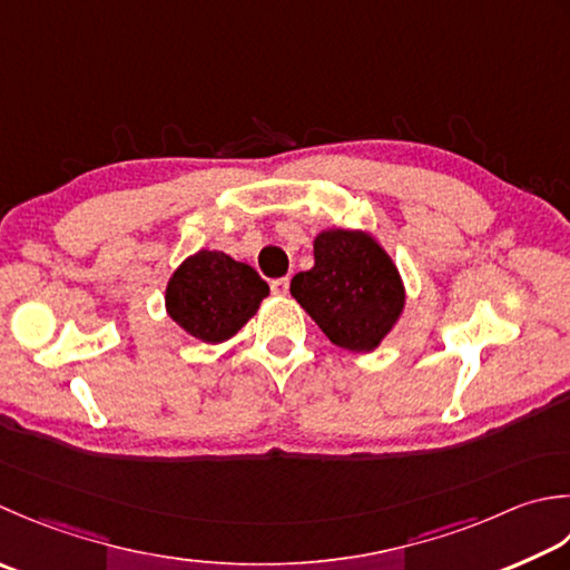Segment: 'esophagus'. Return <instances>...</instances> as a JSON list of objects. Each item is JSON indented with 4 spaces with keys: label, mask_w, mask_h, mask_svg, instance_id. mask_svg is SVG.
<instances>
[{
    "label": "esophagus",
    "mask_w": 570,
    "mask_h": 570,
    "mask_svg": "<svg viewBox=\"0 0 570 570\" xmlns=\"http://www.w3.org/2000/svg\"><path fill=\"white\" fill-rule=\"evenodd\" d=\"M272 292H274L276 296H286V294H288V276L274 278V282H272Z\"/></svg>",
    "instance_id": "esophagus-1"
}]
</instances>
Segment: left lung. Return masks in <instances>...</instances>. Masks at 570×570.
<instances>
[{
    "mask_svg": "<svg viewBox=\"0 0 570 570\" xmlns=\"http://www.w3.org/2000/svg\"><path fill=\"white\" fill-rule=\"evenodd\" d=\"M314 269L292 278V296L331 343L367 353L403 314L405 288L395 264L371 234L321 232Z\"/></svg>",
    "mask_w": 570,
    "mask_h": 570,
    "instance_id": "obj_1",
    "label": "left lung"
}]
</instances>
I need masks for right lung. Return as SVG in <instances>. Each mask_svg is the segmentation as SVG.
Wrapping results in <instances>:
<instances>
[{
	"mask_svg": "<svg viewBox=\"0 0 570 570\" xmlns=\"http://www.w3.org/2000/svg\"><path fill=\"white\" fill-rule=\"evenodd\" d=\"M269 284L249 264L234 262L225 252H197L173 274L165 292L167 314L189 336L205 343L232 338L247 323Z\"/></svg>",
	"mask_w": 570,
	"mask_h": 570,
	"instance_id": "add662e5",
	"label": "right lung"
}]
</instances>
